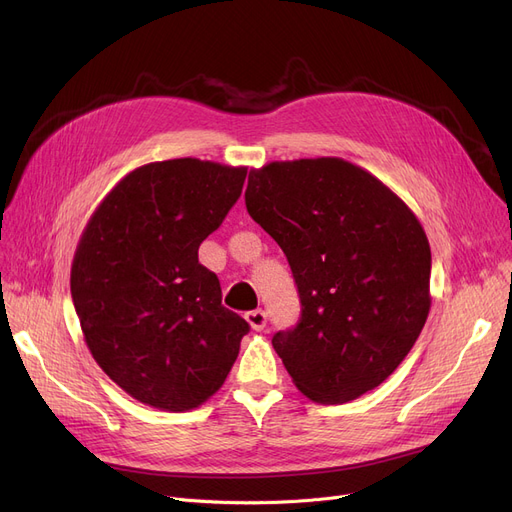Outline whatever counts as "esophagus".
<instances>
[{
	"instance_id": "esophagus-1",
	"label": "esophagus",
	"mask_w": 512,
	"mask_h": 512,
	"mask_svg": "<svg viewBox=\"0 0 512 512\" xmlns=\"http://www.w3.org/2000/svg\"><path fill=\"white\" fill-rule=\"evenodd\" d=\"M245 319L249 321V326H251L255 332H259V330H263V328H265L267 315H265V311L257 309V311H249V313L245 315Z\"/></svg>"
}]
</instances>
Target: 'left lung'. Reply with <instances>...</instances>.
Instances as JSON below:
<instances>
[{
	"mask_svg": "<svg viewBox=\"0 0 512 512\" xmlns=\"http://www.w3.org/2000/svg\"><path fill=\"white\" fill-rule=\"evenodd\" d=\"M245 203L299 288L297 328L272 338L292 384L319 405L378 388L432 307V251L413 209L342 157L251 170Z\"/></svg>",
	"mask_w": 512,
	"mask_h": 512,
	"instance_id": "obj_1",
	"label": "left lung"
}]
</instances>
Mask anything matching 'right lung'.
Listing matches in <instances>:
<instances>
[{
  "label": "right lung",
  "instance_id": "right-lung-1",
  "mask_svg": "<svg viewBox=\"0 0 512 512\" xmlns=\"http://www.w3.org/2000/svg\"><path fill=\"white\" fill-rule=\"evenodd\" d=\"M245 178V166L197 157L151 161L103 197L80 234L70 270L80 330L110 380L147 407H201L249 332L199 263Z\"/></svg>",
  "mask_w": 512,
  "mask_h": 512
}]
</instances>
